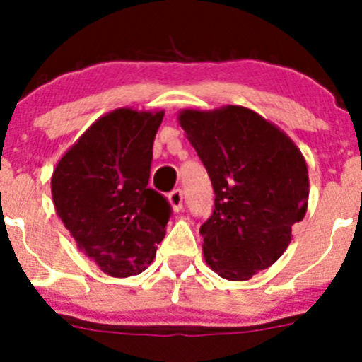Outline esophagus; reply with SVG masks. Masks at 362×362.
I'll list each match as a JSON object with an SVG mask.
<instances>
[{
  "mask_svg": "<svg viewBox=\"0 0 362 362\" xmlns=\"http://www.w3.org/2000/svg\"><path fill=\"white\" fill-rule=\"evenodd\" d=\"M168 202H170L173 211H180L184 206V194H182L180 189H175L170 196H168Z\"/></svg>",
  "mask_w": 362,
  "mask_h": 362,
  "instance_id": "obj_1",
  "label": "esophagus"
}]
</instances>
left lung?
Segmentation results:
<instances>
[{
    "label": "left lung",
    "instance_id": "obj_1",
    "mask_svg": "<svg viewBox=\"0 0 362 362\" xmlns=\"http://www.w3.org/2000/svg\"><path fill=\"white\" fill-rule=\"evenodd\" d=\"M178 124L215 192L214 214L199 228L204 261L222 279L249 280L279 261L305 217L306 160L279 126L238 105L185 108Z\"/></svg>",
    "mask_w": 362,
    "mask_h": 362
}]
</instances>
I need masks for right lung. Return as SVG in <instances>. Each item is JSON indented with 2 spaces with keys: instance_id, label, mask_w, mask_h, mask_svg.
I'll list each match as a JSON object with an SVG mask.
<instances>
[{
  "instance_id": "obj_1",
  "label": "right lung",
  "mask_w": 362,
  "mask_h": 362,
  "mask_svg": "<svg viewBox=\"0 0 362 362\" xmlns=\"http://www.w3.org/2000/svg\"><path fill=\"white\" fill-rule=\"evenodd\" d=\"M164 112L115 108L94 120L52 173L57 217L86 257L115 279L140 275L166 235L170 204L148 189Z\"/></svg>"
}]
</instances>
